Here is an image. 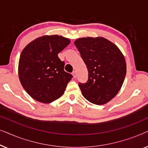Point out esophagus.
Here are the masks:
<instances>
[{
	"label": "esophagus",
	"instance_id": "esophagus-1",
	"mask_svg": "<svg viewBox=\"0 0 148 148\" xmlns=\"http://www.w3.org/2000/svg\"><path fill=\"white\" fill-rule=\"evenodd\" d=\"M72 75H73V77L74 78H76V77H77V73H76V71H73V73H72Z\"/></svg>",
	"mask_w": 148,
	"mask_h": 148
}]
</instances>
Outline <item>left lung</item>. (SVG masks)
Here are the masks:
<instances>
[{
  "label": "left lung",
  "mask_w": 148,
  "mask_h": 148,
  "mask_svg": "<svg viewBox=\"0 0 148 148\" xmlns=\"http://www.w3.org/2000/svg\"><path fill=\"white\" fill-rule=\"evenodd\" d=\"M88 71V80L79 84L83 96L97 105L118 94L126 75L127 64L120 49L103 37L78 38L74 42Z\"/></svg>",
  "instance_id": "8db88e82"
}]
</instances>
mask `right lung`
Segmentation results:
<instances>
[{
	"label": "right lung",
	"instance_id": "1",
	"mask_svg": "<svg viewBox=\"0 0 148 148\" xmlns=\"http://www.w3.org/2000/svg\"><path fill=\"white\" fill-rule=\"evenodd\" d=\"M58 35H45L29 42L20 55L19 81L26 92L40 102L48 104L64 94L72 75L64 71L58 54L70 44Z\"/></svg>",
	"mask_w": 148,
	"mask_h": 148
}]
</instances>
